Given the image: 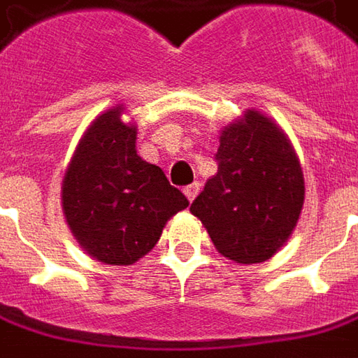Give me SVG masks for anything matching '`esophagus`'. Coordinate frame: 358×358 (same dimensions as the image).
I'll return each instance as SVG.
<instances>
[{
    "label": "esophagus",
    "mask_w": 358,
    "mask_h": 358,
    "mask_svg": "<svg viewBox=\"0 0 358 358\" xmlns=\"http://www.w3.org/2000/svg\"><path fill=\"white\" fill-rule=\"evenodd\" d=\"M184 194H186V198H188L189 201H194V199H196V196L199 194V184H198V182H194V184L186 186V188H184Z\"/></svg>",
    "instance_id": "esophagus-1"
}]
</instances>
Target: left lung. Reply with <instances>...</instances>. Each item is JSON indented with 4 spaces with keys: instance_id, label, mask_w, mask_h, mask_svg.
<instances>
[{
    "instance_id": "8db88e82",
    "label": "left lung",
    "mask_w": 358,
    "mask_h": 358,
    "mask_svg": "<svg viewBox=\"0 0 358 358\" xmlns=\"http://www.w3.org/2000/svg\"><path fill=\"white\" fill-rule=\"evenodd\" d=\"M217 174L189 206L213 247L239 264L271 259L300 220L306 184L288 135L268 115L247 109L220 133Z\"/></svg>"
}]
</instances>
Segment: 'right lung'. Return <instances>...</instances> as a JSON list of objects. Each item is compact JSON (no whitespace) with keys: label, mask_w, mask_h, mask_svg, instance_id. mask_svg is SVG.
I'll return each mask as SVG.
<instances>
[{"label":"right lung","mask_w":358,"mask_h":358,"mask_svg":"<svg viewBox=\"0 0 358 358\" xmlns=\"http://www.w3.org/2000/svg\"><path fill=\"white\" fill-rule=\"evenodd\" d=\"M125 108L101 111L86 129L62 178V211L92 259L129 266L157 245L188 199L164 172L137 155V125Z\"/></svg>","instance_id":"obj_1"}]
</instances>
